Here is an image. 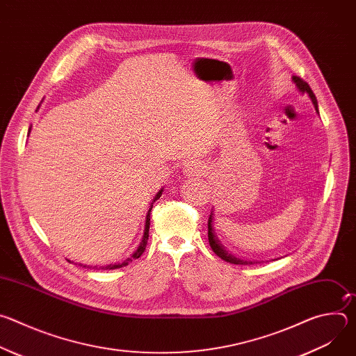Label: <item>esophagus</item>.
<instances>
[{
	"label": "esophagus",
	"instance_id": "34e87169",
	"mask_svg": "<svg viewBox=\"0 0 356 356\" xmlns=\"http://www.w3.org/2000/svg\"><path fill=\"white\" fill-rule=\"evenodd\" d=\"M183 173L186 176H202L206 173V168L198 162H190L183 168Z\"/></svg>",
	"mask_w": 356,
	"mask_h": 356
}]
</instances>
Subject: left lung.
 I'll return each instance as SVG.
<instances>
[{"label":"left lung","mask_w":356,"mask_h":356,"mask_svg":"<svg viewBox=\"0 0 356 356\" xmlns=\"http://www.w3.org/2000/svg\"><path fill=\"white\" fill-rule=\"evenodd\" d=\"M293 83L296 84V87L298 88L300 92L309 94V97H310L312 101H313L316 111L318 113L317 98H316L313 90L310 88V86H309L306 81H304L302 79L297 77V76H293ZM209 242H210V246H211V249L214 250L216 255H217L218 258H221L222 261H225V262H229V264H234V265H253V264H255V262H252V261H245V259H241V258H236V257L231 255V253L222 246V243L220 242V239L216 236V232H214V228H213V211H211L210 218H209Z\"/></svg>","instance_id":"obj_1"}]
</instances>
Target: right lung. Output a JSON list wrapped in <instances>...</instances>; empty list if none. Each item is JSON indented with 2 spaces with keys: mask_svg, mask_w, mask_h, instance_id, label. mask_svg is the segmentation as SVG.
<instances>
[{
  "mask_svg": "<svg viewBox=\"0 0 356 356\" xmlns=\"http://www.w3.org/2000/svg\"><path fill=\"white\" fill-rule=\"evenodd\" d=\"M29 132H31V128H29ZM162 191L163 190H159L158 191V194L155 195V198H154V201L150 202V209H149V211H147V214H146V221H145V231H143V238H142V241H140V243H139V246H138V249L132 253V257L131 258H128L127 261H124V262H121V264H114V265H108V266H106V269H118V268H124V266H127L129 262H132V259H138L142 253H143V250H145V248H146V243H147V238H149V225H150V211H152V207H154V202L156 201V200H159L161 198V195H162Z\"/></svg>",
  "mask_w": 356,
  "mask_h": 356,
  "instance_id": "obj_1",
  "label": "right lung"
}]
</instances>
